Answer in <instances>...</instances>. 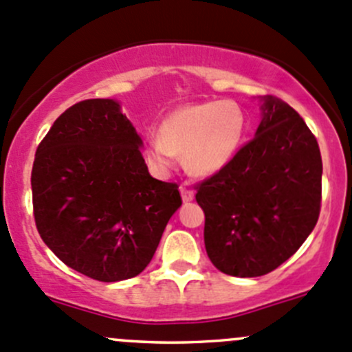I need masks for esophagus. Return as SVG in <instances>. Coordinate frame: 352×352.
Returning a JSON list of instances; mask_svg holds the SVG:
<instances>
[{
  "label": "esophagus",
  "instance_id": "1",
  "mask_svg": "<svg viewBox=\"0 0 352 352\" xmlns=\"http://www.w3.org/2000/svg\"><path fill=\"white\" fill-rule=\"evenodd\" d=\"M179 191H181V198H183L184 204H188V201H193V198H195V191L191 190V188H188V186H181V188H179Z\"/></svg>",
  "mask_w": 352,
  "mask_h": 352
}]
</instances>
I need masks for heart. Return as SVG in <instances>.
Returning <instances> with one entry per match:
<instances>
[{
    "instance_id": "b5f03b06",
    "label": "heart",
    "mask_w": 352,
    "mask_h": 352,
    "mask_svg": "<svg viewBox=\"0 0 352 352\" xmlns=\"http://www.w3.org/2000/svg\"><path fill=\"white\" fill-rule=\"evenodd\" d=\"M248 120L234 100L186 104L173 111L159 128V138L145 145V159L157 171L173 168L181 155L193 176L221 173L241 148Z\"/></svg>"
}]
</instances>
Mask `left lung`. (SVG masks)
I'll list each match as a JSON object with an SVG mask.
<instances>
[{
  "mask_svg": "<svg viewBox=\"0 0 352 352\" xmlns=\"http://www.w3.org/2000/svg\"><path fill=\"white\" fill-rule=\"evenodd\" d=\"M195 198L210 262L228 276H265L298 252L318 221V142L289 104L265 96L255 138L197 184Z\"/></svg>",
  "mask_w": 352,
  "mask_h": 352,
  "instance_id": "8db88e82",
  "label": "left lung"
}]
</instances>
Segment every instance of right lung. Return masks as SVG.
<instances>
[{
	"label": "right lung",
	"instance_id": "add662e5",
	"mask_svg": "<svg viewBox=\"0 0 352 352\" xmlns=\"http://www.w3.org/2000/svg\"><path fill=\"white\" fill-rule=\"evenodd\" d=\"M140 147L113 99L68 107L37 147L30 177L37 231L63 263L90 279L138 276L181 207L177 184L148 175Z\"/></svg>",
	"mask_w": 352,
	"mask_h": 352
}]
</instances>
